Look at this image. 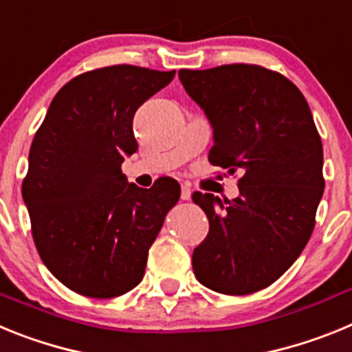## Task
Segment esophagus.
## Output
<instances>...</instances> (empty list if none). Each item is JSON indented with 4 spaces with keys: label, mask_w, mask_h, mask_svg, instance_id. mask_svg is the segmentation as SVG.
<instances>
[{
    "label": "esophagus",
    "mask_w": 352,
    "mask_h": 352,
    "mask_svg": "<svg viewBox=\"0 0 352 352\" xmlns=\"http://www.w3.org/2000/svg\"><path fill=\"white\" fill-rule=\"evenodd\" d=\"M192 197V190H190V186L188 185H183L182 186V199L183 201H188V199Z\"/></svg>",
    "instance_id": "obj_1"
}]
</instances>
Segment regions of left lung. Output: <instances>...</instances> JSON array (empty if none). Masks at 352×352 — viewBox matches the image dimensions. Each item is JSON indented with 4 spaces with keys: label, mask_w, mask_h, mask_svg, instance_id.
I'll return each instance as SVG.
<instances>
[{
    "label": "left lung",
    "mask_w": 352,
    "mask_h": 352,
    "mask_svg": "<svg viewBox=\"0 0 352 352\" xmlns=\"http://www.w3.org/2000/svg\"><path fill=\"white\" fill-rule=\"evenodd\" d=\"M213 126L210 164L241 173L239 197L194 192L210 220L194 250L197 280L222 294H252L300 257L324 192L322 142L303 93L259 65L178 72Z\"/></svg>",
    "instance_id": "1"
}]
</instances>
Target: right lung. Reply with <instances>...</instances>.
Listing matches in <instances>:
<instances>
[{
    "instance_id": "obj_1",
    "label": "right lung",
    "mask_w": 352,
    "mask_h": 352,
    "mask_svg": "<svg viewBox=\"0 0 352 352\" xmlns=\"http://www.w3.org/2000/svg\"><path fill=\"white\" fill-rule=\"evenodd\" d=\"M174 74L135 65L84 72L56 93L31 142L23 199L33 241L49 272L82 296L135 287L178 203L176 179L144 190L121 173L125 155L138 151L133 114Z\"/></svg>"
}]
</instances>
